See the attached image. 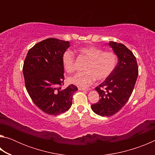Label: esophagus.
<instances>
[{
	"label": "esophagus",
	"instance_id": "34e87169",
	"mask_svg": "<svg viewBox=\"0 0 155 155\" xmlns=\"http://www.w3.org/2000/svg\"><path fill=\"white\" fill-rule=\"evenodd\" d=\"M78 90L81 91H87V89H85V88H82V87H78Z\"/></svg>",
	"mask_w": 155,
	"mask_h": 155
}]
</instances>
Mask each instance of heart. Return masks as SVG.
Returning a JSON list of instances; mask_svg holds the SVG:
<instances>
[{
    "instance_id": "obj_1",
    "label": "heart",
    "mask_w": 155,
    "mask_h": 155,
    "mask_svg": "<svg viewBox=\"0 0 155 155\" xmlns=\"http://www.w3.org/2000/svg\"><path fill=\"white\" fill-rule=\"evenodd\" d=\"M78 51L89 60L84 68L85 72H77L68 78L69 83L78 87L87 88L96 79L98 81L105 80L116 68L117 57L114 52H104L101 48L94 46L83 47ZM61 62L63 67L68 73L74 71L75 58L71 51H66L63 53Z\"/></svg>"
}]
</instances>
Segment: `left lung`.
<instances>
[{"label":"left lung","instance_id":"obj_1","mask_svg":"<svg viewBox=\"0 0 155 155\" xmlns=\"http://www.w3.org/2000/svg\"><path fill=\"white\" fill-rule=\"evenodd\" d=\"M117 57L114 71L95 88L101 97L91 109L101 116H111L118 112L129 99L138 77V66L134 54L124 44L109 41Z\"/></svg>","mask_w":155,"mask_h":155}]
</instances>
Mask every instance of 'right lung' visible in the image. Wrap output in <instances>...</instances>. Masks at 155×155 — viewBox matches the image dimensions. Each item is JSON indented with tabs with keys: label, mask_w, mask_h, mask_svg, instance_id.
I'll return each instance as SVG.
<instances>
[{
	"label": "right lung",
	"mask_w": 155,
	"mask_h": 155,
	"mask_svg": "<svg viewBox=\"0 0 155 155\" xmlns=\"http://www.w3.org/2000/svg\"><path fill=\"white\" fill-rule=\"evenodd\" d=\"M70 46L68 41L48 38L36 44L23 65L25 87L35 105L48 115L63 114L71 107L74 85L63 90L64 68L62 54Z\"/></svg>",
	"instance_id": "obj_1"
}]
</instances>
